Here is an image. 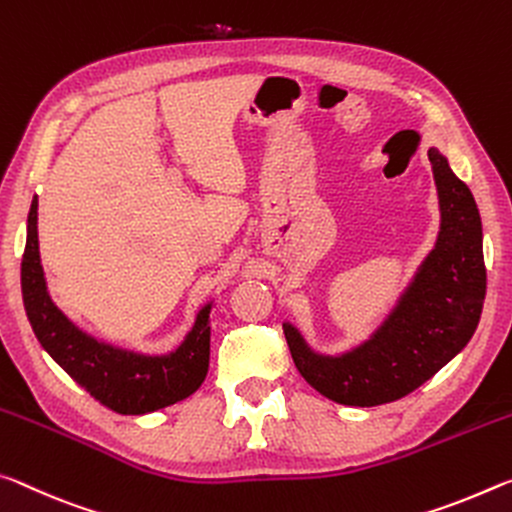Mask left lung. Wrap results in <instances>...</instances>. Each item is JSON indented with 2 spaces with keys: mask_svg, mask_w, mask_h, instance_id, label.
<instances>
[{
  "mask_svg": "<svg viewBox=\"0 0 512 512\" xmlns=\"http://www.w3.org/2000/svg\"><path fill=\"white\" fill-rule=\"evenodd\" d=\"M429 161L440 197V236L372 340L345 356H317L295 326L283 324L299 374L338 404L367 408L410 395L442 370L479 326L485 299L479 208L438 149H429Z\"/></svg>",
  "mask_w": 512,
  "mask_h": 512,
  "instance_id": "1",
  "label": "left lung"
}]
</instances>
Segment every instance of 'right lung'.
Instances as JSON below:
<instances>
[{
	"mask_svg": "<svg viewBox=\"0 0 512 512\" xmlns=\"http://www.w3.org/2000/svg\"><path fill=\"white\" fill-rule=\"evenodd\" d=\"M22 299L40 345L99 404L120 415H142L190 397L206 379L211 356V304L170 356H140L108 347L79 331L47 295L38 251V199L31 201L22 256Z\"/></svg>",
	"mask_w": 512,
	"mask_h": 512,
	"instance_id": "add662e5",
	"label": "right lung"
}]
</instances>
